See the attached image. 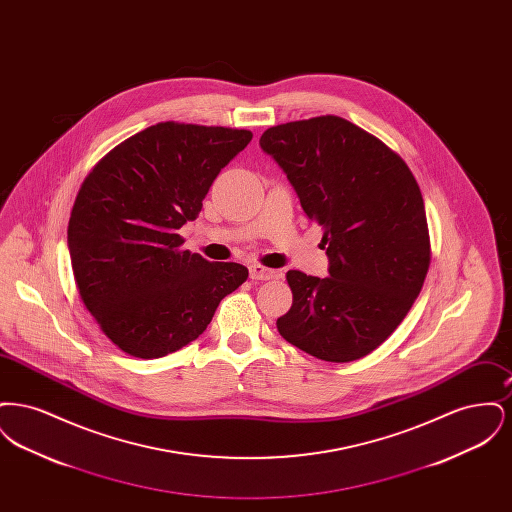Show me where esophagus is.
I'll list each match as a JSON object with an SVG mask.
<instances>
[{"mask_svg": "<svg viewBox=\"0 0 512 512\" xmlns=\"http://www.w3.org/2000/svg\"><path fill=\"white\" fill-rule=\"evenodd\" d=\"M249 276H251V280H272L276 276V270L263 267V265H251Z\"/></svg>", "mask_w": 512, "mask_h": 512, "instance_id": "esophagus-1", "label": "esophagus"}]
</instances>
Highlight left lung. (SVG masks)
<instances>
[{"label": "left lung", "instance_id": "8db88e82", "mask_svg": "<svg viewBox=\"0 0 512 512\" xmlns=\"http://www.w3.org/2000/svg\"><path fill=\"white\" fill-rule=\"evenodd\" d=\"M261 147L322 228L330 259L326 278L288 270L293 301L278 332L322 361H357L395 332L428 274L418 182L382 140L336 115L270 126Z\"/></svg>", "mask_w": 512, "mask_h": 512}]
</instances>
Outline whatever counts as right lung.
Returning <instances> with one entry per match:
<instances>
[{"label":"right lung","mask_w":512,"mask_h":512,"mask_svg":"<svg viewBox=\"0 0 512 512\" xmlns=\"http://www.w3.org/2000/svg\"><path fill=\"white\" fill-rule=\"evenodd\" d=\"M249 130L157 122L113 147L84 178L69 220L82 303L124 353L159 359L197 340L249 272L182 249L213 180Z\"/></svg>","instance_id":"1"}]
</instances>
